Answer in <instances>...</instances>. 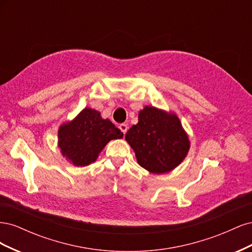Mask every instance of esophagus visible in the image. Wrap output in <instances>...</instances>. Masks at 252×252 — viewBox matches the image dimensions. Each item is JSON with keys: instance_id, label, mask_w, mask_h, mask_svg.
<instances>
[{"instance_id": "esophagus-1", "label": "esophagus", "mask_w": 252, "mask_h": 252, "mask_svg": "<svg viewBox=\"0 0 252 252\" xmlns=\"http://www.w3.org/2000/svg\"><path fill=\"white\" fill-rule=\"evenodd\" d=\"M119 128L121 129V131L125 134L126 131H127V129H128V126H127L126 124H121V125L119 126Z\"/></svg>"}]
</instances>
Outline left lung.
Listing matches in <instances>:
<instances>
[{"mask_svg": "<svg viewBox=\"0 0 252 252\" xmlns=\"http://www.w3.org/2000/svg\"><path fill=\"white\" fill-rule=\"evenodd\" d=\"M125 140L133 149L138 164L151 173L173 170L184 161L190 141L177 113L145 106L139 122L126 132Z\"/></svg>", "mask_w": 252, "mask_h": 252, "instance_id": "8db88e82", "label": "left lung"}]
</instances>
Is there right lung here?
Returning a JSON list of instances; mask_svg holds the SVG:
<instances>
[{"mask_svg": "<svg viewBox=\"0 0 252 252\" xmlns=\"http://www.w3.org/2000/svg\"><path fill=\"white\" fill-rule=\"evenodd\" d=\"M123 138L122 132L101 112L85 107L71 121L59 127L58 147L70 164L85 167L94 163L98 155L111 140Z\"/></svg>", "mask_w": 252, "mask_h": 252, "instance_id": "obj_1", "label": "right lung"}]
</instances>
